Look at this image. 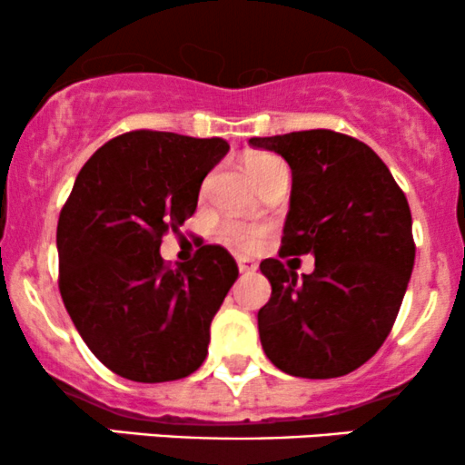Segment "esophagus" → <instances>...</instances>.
<instances>
[{
	"mask_svg": "<svg viewBox=\"0 0 465 465\" xmlns=\"http://www.w3.org/2000/svg\"><path fill=\"white\" fill-rule=\"evenodd\" d=\"M236 262H238V271L244 275H251L258 271V262H253V260L249 258H236Z\"/></svg>",
	"mask_w": 465,
	"mask_h": 465,
	"instance_id": "obj_1",
	"label": "esophagus"
}]
</instances>
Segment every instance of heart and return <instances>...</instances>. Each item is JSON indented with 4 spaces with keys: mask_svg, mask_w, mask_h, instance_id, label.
Segmentation results:
<instances>
[{
    "mask_svg": "<svg viewBox=\"0 0 465 465\" xmlns=\"http://www.w3.org/2000/svg\"><path fill=\"white\" fill-rule=\"evenodd\" d=\"M277 168H286V165L280 157H275V154H269V153L255 154V157H251L247 162V170L251 179L255 181V185L262 183V181ZM223 236H225V240L232 244V247H236L238 251H244V253H251V251H258L262 247L266 227L260 225V223L232 221L223 225Z\"/></svg>",
    "mask_w": 465,
    "mask_h": 465,
    "instance_id": "b5f03b06",
    "label": "heart"
}]
</instances>
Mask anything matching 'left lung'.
Returning <instances> with one entry per match:
<instances>
[{
    "instance_id": "1",
    "label": "left lung",
    "mask_w": 465,
    "mask_h": 465,
    "mask_svg": "<svg viewBox=\"0 0 465 465\" xmlns=\"http://www.w3.org/2000/svg\"><path fill=\"white\" fill-rule=\"evenodd\" d=\"M292 170L280 258L314 255L302 280L280 260L260 271L271 300L258 312L264 354L300 378H336L381 350L396 322L415 262L404 192L367 143L314 129L251 137Z\"/></svg>"
}]
</instances>
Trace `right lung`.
<instances>
[{
	"instance_id": "add662e5",
	"label": "right lung",
	"mask_w": 465,
	"mask_h": 465,
	"mask_svg": "<svg viewBox=\"0 0 465 465\" xmlns=\"http://www.w3.org/2000/svg\"><path fill=\"white\" fill-rule=\"evenodd\" d=\"M227 151L221 137L142 129L106 142L78 173L58 216V291L87 348L117 376L179 381L205 361L236 260L203 244L170 269L159 247L194 214L203 179Z\"/></svg>"
}]
</instances>
